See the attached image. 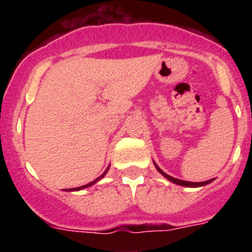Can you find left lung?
<instances>
[{"label":"left lung","mask_w":252,"mask_h":252,"mask_svg":"<svg viewBox=\"0 0 252 252\" xmlns=\"http://www.w3.org/2000/svg\"><path fill=\"white\" fill-rule=\"evenodd\" d=\"M155 166H157L158 171H159V173H161V174L164 175V177H165L166 179L170 180V182H173V183L178 184V186H183V187H202V186H206V184H209L213 180V179H211V180H206V182H199V183H192V182H187V180H180V179H177V178L170 177V175L165 174V173H164V171H162L161 169H160L159 166L157 165V164H155Z\"/></svg>","instance_id":"obj_1"}]
</instances>
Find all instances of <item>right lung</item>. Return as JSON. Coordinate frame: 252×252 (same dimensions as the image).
I'll list each match as a JSON object with an SVG mask.
<instances>
[{
  "mask_svg": "<svg viewBox=\"0 0 252 252\" xmlns=\"http://www.w3.org/2000/svg\"><path fill=\"white\" fill-rule=\"evenodd\" d=\"M108 169H110V166H108V168L106 169V171H104V173H103V174L101 175V177H98V178H97V179H94V180H93V182H91V183L86 184V186H83V187H78V188H70V189H65V190H68V192H74V190H81V189L88 188V187L93 186V184H94V183H97V182H98L99 179H102V178H103L104 175H106V173H107V170H108Z\"/></svg>",
  "mask_w": 252,
  "mask_h": 252,
  "instance_id": "add662e5",
  "label": "right lung"
}]
</instances>
